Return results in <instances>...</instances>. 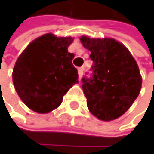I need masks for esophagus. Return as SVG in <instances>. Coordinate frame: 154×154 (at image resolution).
Here are the masks:
<instances>
[{
    "label": "esophagus",
    "mask_w": 154,
    "mask_h": 154,
    "mask_svg": "<svg viewBox=\"0 0 154 154\" xmlns=\"http://www.w3.org/2000/svg\"><path fill=\"white\" fill-rule=\"evenodd\" d=\"M83 71H84V67H83V66L79 68V79L82 78V75H83Z\"/></svg>",
    "instance_id": "obj_1"
}]
</instances>
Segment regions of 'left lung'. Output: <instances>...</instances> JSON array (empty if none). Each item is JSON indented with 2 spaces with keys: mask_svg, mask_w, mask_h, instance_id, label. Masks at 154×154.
<instances>
[{
  "mask_svg": "<svg viewBox=\"0 0 154 154\" xmlns=\"http://www.w3.org/2000/svg\"><path fill=\"white\" fill-rule=\"evenodd\" d=\"M91 51L92 75L82 79L91 113L103 121L120 117L130 108L141 88L139 66L129 51L114 38H80Z\"/></svg>",
  "mask_w": 154,
  "mask_h": 154,
  "instance_id": "left-lung-1",
  "label": "left lung"
}]
</instances>
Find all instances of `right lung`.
Returning <instances> with one entry per match:
<instances>
[{
	"label": "right lung",
	"instance_id": "right-lung-1",
	"mask_svg": "<svg viewBox=\"0 0 154 154\" xmlns=\"http://www.w3.org/2000/svg\"><path fill=\"white\" fill-rule=\"evenodd\" d=\"M70 37L45 34L34 39L16 60L13 70L14 88L23 103L38 114L56 109L69 88L78 83V70L68 52Z\"/></svg>",
	"mask_w": 154,
	"mask_h": 154
}]
</instances>
